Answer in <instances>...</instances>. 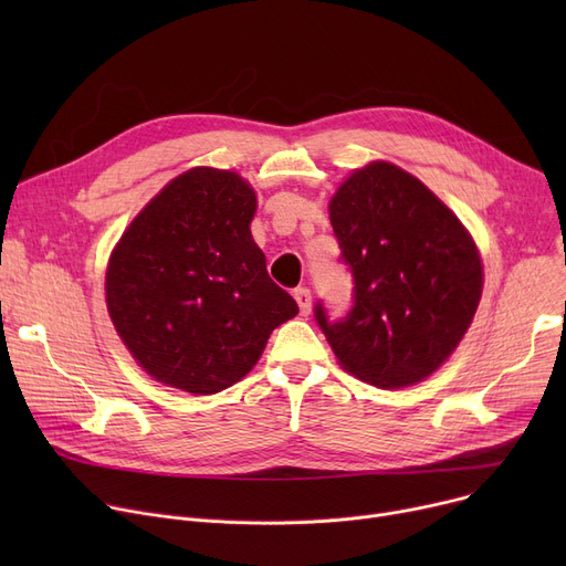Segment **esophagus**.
<instances>
[{"mask_svg": "<svg viewBox=\"0 0 566 566\" xmlns=\"http://www.w3.org/2000/svg\"><path fill=\"white\" fill-rule=\"evenodd\" d=\"M293 298H295V303H298L303 316H307V314L312 312V291H310L307 286H298V289H295V291H293Z\"/></svg>", "mask_w": 566, "mask_h": 566, "instance_id": "1", "label": "esophagus"}]
</instances>
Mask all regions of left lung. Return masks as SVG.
<instances>
[{"label":"left lung","instance_id":"left-lung-1","mask_svg":"<svg viewBox=\"0 0 566 566\" xmlns=\"http://www.w3.org/2000/svg\"><path fill=\"white\" fill-rule=\"evenodd\" d=\"M353 305L314 318L346 371L376 388H406L459 346L482 295V261L457 216L390 163L346 178L331 201Z\"/></svg>","mask_w":566,"mask_h":566}]
</instances>
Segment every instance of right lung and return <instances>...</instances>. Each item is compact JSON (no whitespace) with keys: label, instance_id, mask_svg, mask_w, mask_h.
Here are the masks:
<instances>
[{"label":"right lung","instance_id":"obj_1","mask_svg":"<svg viewBox=\"0 0 566 566\" xmlns=\"http://www.w3.org/2000/svg\"><path fill=\"white\" fill-rule=\"evenodd\" d=\"M256 197L241 176H176L114 248L105 295L114 328L156 380L216 395L241 380L298 305L252 241Z\"/></svg>","mask_w":566,"mask_h":566}]
</instances>
